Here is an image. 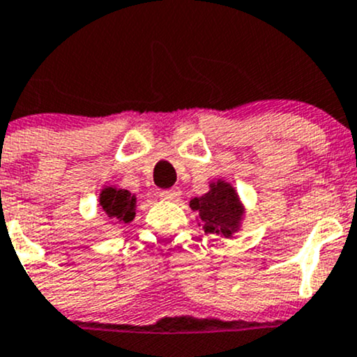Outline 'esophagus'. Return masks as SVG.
Returning <instances> with one entry per match:
<instances>
[{"mask_svg": "<svg viewBox=\"0 0 357 357\" xmlns=\"http://www.w3.org/2000/svg\"><path fill=\"white\" fill-rule=\"evenodd\" d=\"M159 197L162 199H167V202H176L179 197H181V190L179 188H171V190H162L159 193Z\"/></svg>", "mask_w": 357, "mask_h": 357, "instance_id": "34e87169", "label": "esophagus"}]
</instances>
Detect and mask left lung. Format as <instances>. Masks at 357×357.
I'll list each match as a JSON object with an SVG mask.
<instances>
[{"mask_svg": "<svg viewBox=\"0 0 357 357\" xmlns=\"http://www.w3.org/2000/svg\"><path fill=\"white\" fill-rule=\"evenodd\" d=\"M190 206L199 213L202 227L206 234L223 237H232L244 217V206L238 199L237 191L222 179L211 183L208 193L191 199Z\"/></svg>", "mask_w": 357, "mask_h": 357, "instance_id": "left-lung-1", "label": "left lung"}]
</instances>
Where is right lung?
Masks as SVG:
<instances>
[{"label":"right lung","instance_id":"right-lung-1","mask_svg":"<svg viewBox=\"0 0 357 357\" xmlns=\"http://www.w3.org/2000/svg\"><path fill=\"white\" fill-rule=\"evenodd\" d=\"M135 195L128 190H120L115 186H107L100 193V206L113 222H132L135 217Z\"/></svg>","mask_w":357,"mask_h":357}]
</instances>
